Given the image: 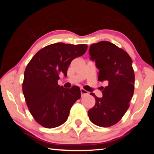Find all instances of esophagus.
Here are the masks:
<instances>
[{"label":"esophagus","instance_id":"34e87169","mask_svg":"<svg viewBox=\"0 0 154 154\" xmlns=\"http://www.w3.org/2000/svg\"><path fill=\"white\" fill-rule=\"evenodd\" d=\"M80 91H81V94H82V96H84V95H88V94H89V93H88V91L85 90L84 89H82V88L80 90Z\"/></svg>","mask_w":154,"mask_h":154}]
</instances>
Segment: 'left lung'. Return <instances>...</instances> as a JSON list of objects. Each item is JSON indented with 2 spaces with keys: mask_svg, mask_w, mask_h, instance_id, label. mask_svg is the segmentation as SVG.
<instances>
[{
  "mask_svg": "<svg viewBox=\"0 0 154 154\" xmlns=\"http://www.w3.org/2000/svg\"><path fill=\"white\" fill-rule=\"evenodd\" d=\"M90 59L99 70L98 81L105 82L103 97L96 99L95 105L88 111L90 121L96 126L110 127L120 120L129 108L134 90V73L132 59L123 49L109 41L91 45Z\"/></svg>",
  "mask_w": 154,
  "mask_h": 154,
  "instance_id": "obj_1",
  "label": "left lung"
}]
</instances>
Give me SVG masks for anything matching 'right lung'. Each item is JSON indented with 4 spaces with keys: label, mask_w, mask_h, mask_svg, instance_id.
Instances as JSON below:
<instances>
[{
    "label": "right lung",
    "mask_w": 154,
    "mask_h": 154,
    "mask_svg": "<svg viewBox=\"0 0 154 154\" xmlns=\"http://www.w3.org/2000/svg\"><path fill=\"white\" fill-rule=\"evenodd\" d=\"M85 44L57 43L40 49L28 64L22 91L34 119L47 128L64 124L72 105L81 98L80 88L71 89L58 84L59 75H67L72 60L85 54Z\"/></svg>",
    "instance_id": "1"
}]
</instances>
